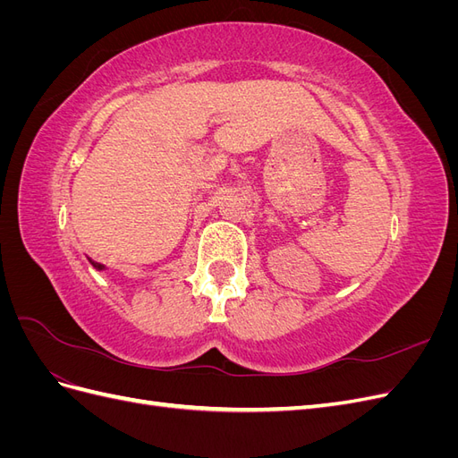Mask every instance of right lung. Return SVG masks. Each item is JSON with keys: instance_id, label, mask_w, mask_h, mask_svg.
<instances>
[{"instance_id": "obj_1", "label": "right lung", "mask_w": 458, "mask_h": 458, "mask_svg": "<svg viewBox=\"0 0 458 458\" xmlns=\"http://www.w3.org/2000/svg\"><path fill=\"white\" fill-rule=\"evenodd\" d=\"M89 259V263H91V266L97 269V271H106V266H103V263H97V261H93L91 258H88Z\"/></svg>"}]
</instances>
